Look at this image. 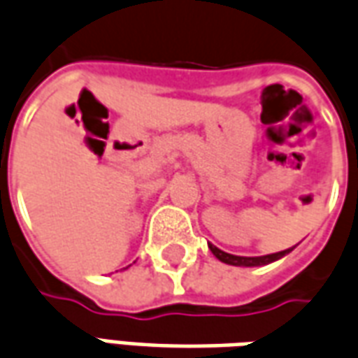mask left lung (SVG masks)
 <instances>
[{
    "label": "left lung",
    "instance_id": "8db88e82",
    "mask_svg": "<svg viewBox=\"0 0 358 358\" xmlns=\"http://www.w3.org/2000/svg\"><path fill=\"white\" fill-rule=\"evenodd\" d=\"M209 250L213 252V256H217V259H221L222 264H229V266H266V264H271L275 259L283 257L285 254H289L291 250H283V252H277V254H269V256H257V257H244V256H232V254H227L222 250L215 248V246H209Z\"/></svg>",
    "mask_w": 358,
    "mask_h": 358
}]
</instances>
